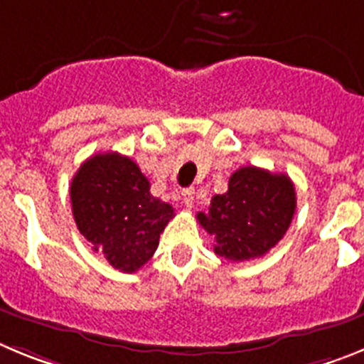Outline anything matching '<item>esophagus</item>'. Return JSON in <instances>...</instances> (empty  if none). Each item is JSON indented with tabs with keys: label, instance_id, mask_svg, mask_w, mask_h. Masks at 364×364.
<instances>
[{
	"label": "esophagus",
	"instance_id": "obj_1",
	"mask_svg": "<svg viewBox=\"0 0 364 364\" xmlns=\"http://www.w3.org/2000/svg\"><path fill=\"white\" fill-rule=\"evenodd\" d=\"M182 200H184L186 208H189V210H191L193 205H195V189L193 188L184 189V191H182Z\"/></svg>",
	"mask_w": 364,
	"mask_h": 364
}]
</instances>
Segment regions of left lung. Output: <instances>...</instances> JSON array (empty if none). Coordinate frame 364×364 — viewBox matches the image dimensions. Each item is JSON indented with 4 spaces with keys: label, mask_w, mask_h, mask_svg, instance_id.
Segmentation results:
<instances>
[{
    "label": "left lung",
    "mask_w": 364,
    "mask_h": 364,
    "mask_svg": "<svg viewBox=\"0 0 364 364\" xmlns=\"http://www.w3.org/2000/svg\"><path fill=\"white\" fill-rule=\"evenodd\" d=\"M297 208L290 176L255 166L240 167L224 195L198 213L200 226L215 235V253L233 262L266 255L288 231Z\"/></svg>",
    "instance_id": "obj_1"
}]
</instances>
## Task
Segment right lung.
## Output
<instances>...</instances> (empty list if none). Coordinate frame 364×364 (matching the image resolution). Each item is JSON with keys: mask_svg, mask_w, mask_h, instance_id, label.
Here are the masks:
<instances>
[{"mask_svg": "<svg viewBox=\"0 0 364 364\" xmlns=\"http://www.w3.org/2000/svg\"><path fill=\"white\" fill-rule=\"evenodd\" d=\"M140 167L120 153H98L70 182L80 233L112 268L133 273L156 252L160 233L175 217L173 205L153 197Z\"/></svg>", "mask_w": 364, "mask_h": 364, "instance_id": "add662e5", "label": "right lung"}]
</instances>
